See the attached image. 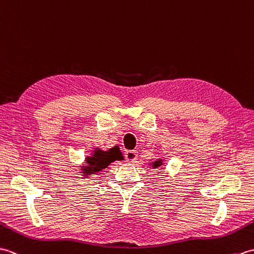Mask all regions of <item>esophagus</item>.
Returning <instances> with one entry per match:
<instances>
[{
	"label": "esophagus",
	"mask_w": 254,
	"mask_h": 254,
	"mask_svg": "<svg viewBox=\"0 0 254 254\" xmlns=\"http://www.w3.org/2000/svg\"><path fill=\"white\" fill-rule=\"evenodd\" d=\"M137 156H138V152L131 150V151H127L126 152V160L128 162H134L137 160Z\"/></svg>",
	"instance_id": "obj_1"
}]
</instances>
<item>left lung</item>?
Listing matches in <instances>:
<instances>
[{"label":"left lung","mask_w":254,"mask_h":254,"mask_svg":"<svg viewBox=\"0 0 254 254\" xmlns=\"http://www.w3.org/2000/svg\"><path fill=\"white\" fill-rule=\"evenodd\" d=\"M160 165H162V160H159V161H155V162L153 163V166H152V167H159Z\"/></svg>","instance_id":"8db88e82"}]
</instances>
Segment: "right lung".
I'll return each mask as SVG.
<instances>
[{
	"label": "right lung",
	"mask_w": 254,
	"mask_h": 254,
	"mask_svg": "<svg viewBox=\"0 0 254 254\" xmlns=\"http://www.w3.org/2000/svg\"><path fill=\"white\" fill-rule=\"evenodd\" d=\"M115 160H124V156L122 155V152L118 146L110 149L109 151H102V150H95L92 156L87 157L88 166L84 171H87V174L97 173L103 168L108 167L112 162Z\"/></svg>",
	"instance_id": "right-lung-1"
}]
</instances>
